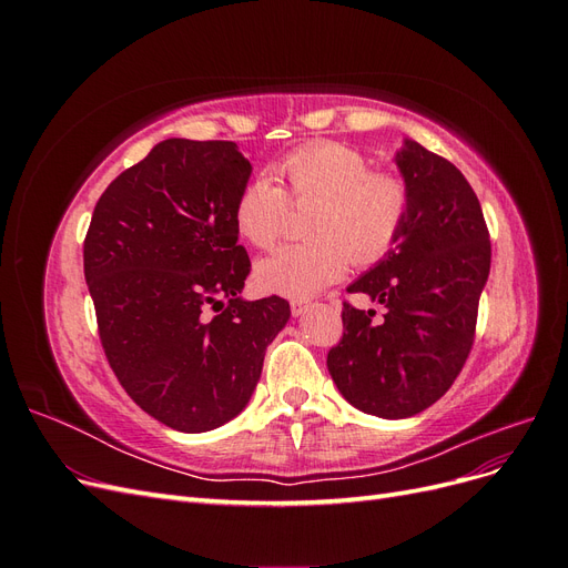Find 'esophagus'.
Segmentation results:
<instances>
[{"label": "esophagus", "mask_w": 568, "mask_h": 568, "mask_svg": "<svg viewBox=\"0 0 568 568\" xmlns=\"http://www.w3.org/2000/svg\"><path fill=\"white\" fill-rule=\"evenodd\" d=\"M305 311H307V301H301V298L291 301V315L298 317V315H303Z\"/></svg>", "instance_id": "34e87169"}]
</instances>
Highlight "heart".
Segmentation results:
<instances>
[{
    "label": "heart",
    "mask_w": 568,
    "mask_h": 568,
    "mask_svg": "<svg viewBox=\"0 0 568 568\" xmlns=\"http://www.w3.org/2000/svg\"><path fill=\"white\" fill-rule=\"evenodd\" d=\"M272 178L251 180L234 203L236 230L270 251L288 225L291 203L315 205L305 232L257 265V282L272 294L307 298L334 284L348 261L367 267L398 246L412 211V189L398 170L372 168L365 153L338 142H307L272 165Z\"/></svg>",
    "instance_id": "b5f03b06"
}]
</instances>
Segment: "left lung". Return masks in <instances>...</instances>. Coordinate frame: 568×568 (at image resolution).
Returning a JSON list of instances; mask_svg holds the SVG:
<instances>
[{"mask_svg": "<svg viewBox=\"0 0 568 568\" xmlns=\"http://www.w3.org/2000/svg\"><path fill=\"white\" fill-rule=\"evenodd\" d=\"M395 163L412 189L405 232L348 286L386 313L376 322L374 311L343 303V336L326 355L343 398L384 419L419 415L453 386L474 346L490 272V236L467 178L412 140Z\"/></svg>", "mask_w": 568, "mask_h": 568, "instance_id": "1", "label": "left lung"}]
</instances>
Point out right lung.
I'll return each instance as SVG.
<instances>
[{
	"label": "right lung",
	"mask_w": 568,
	"mask_h": 568,
	"mask_svg": "<svg viewBox=\"0 0 568 568\" xmlns=\"http://www.w3.org/2000/svg\"><path fill=\"white\" fill-rule=\"evenodd\" d=\"M251 163L234 142L165 140L94 205L84 280L120 386L184 434L234 419L288 322L284 298H239L251 272L234 203Z\"/></svg>",
	"instance_id": "add662e5"
}]
</instances>
